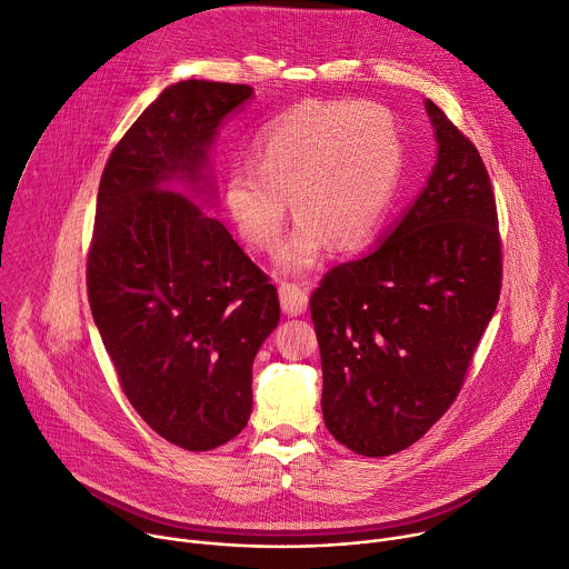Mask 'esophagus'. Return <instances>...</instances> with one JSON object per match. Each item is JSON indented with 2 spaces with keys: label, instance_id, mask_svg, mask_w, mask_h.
<instances>
[{
  "label": "esophagus",
  "instance_id": "esophagus-1",
  "mask_svg": "<svg viewBox=\"0 0 569 569\" xmlns=\"http://www.w3.org/2000/svg\"><path fill=\"white\" fill-rule=\"evenodd\" d=\"M280 293V305H282V312L289 317H298L305 310H308V289L302 284L296 282H282L278 287Z\"/></svg>",
  "mask_w": 569,
  "mask_h": 569
}]
</instances>
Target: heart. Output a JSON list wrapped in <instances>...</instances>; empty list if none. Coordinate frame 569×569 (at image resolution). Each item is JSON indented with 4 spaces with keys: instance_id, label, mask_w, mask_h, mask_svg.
Masks as SVG:
<instances>
[{
    "instance_id": "1",
    "label": "heart",
    "mask_w": 569,
    "mask_h": 569,
    "mask_svg": "<svg viewBox=\"0 0 569 569\" xmlns=\"http://www.w3.org/2000/svg\"><path fill=\"white\" fill-rule=\"evenodd\" d=\"M403 132L387 107L360 100L305 102L254 139V163H232L221 184L239 239L273 252L291 207L300 216L278 264L305 273L335 241L367 246L385 226L403 168Z\"/></svg>"
}]
</instances>
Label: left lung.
I'll list each match as a JSON object with an SVG mask.
<instances>
[{
  "instance_id": "obj_1",
  "label": "left lung",
  "mask_w": 569,
  "mask_h": 569,
  "mask_svg": "<svg viewBox=\"0 0 569 569\" xmlns=\"http://www.w3.org/2000/svg\"><path fill=\"white\" fill-rule=\"evenodd\" d=\"M437 163L382 243L330 269L310 298L321 348V410L337 442L399 453L465 382L501 293L495 191L476 146L435 102Z\"/></svg>"
}]
</instances>
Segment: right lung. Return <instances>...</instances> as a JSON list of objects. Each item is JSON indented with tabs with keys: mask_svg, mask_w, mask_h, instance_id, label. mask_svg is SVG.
Masks as SVG:
<instances>
[{
	"mask_svg": "<svg viewBox=\"0 0 569 569\" xmlns=\"http://www.w3.org/2000/svg\"><path fill=\"white\" fill-rule=\"evenodd\" d=\"M246 83H172L113 148L98 191L86 287L120 387L141 419L187 451L237 437L252 360L280 321L278 289L189 196L211 191L209 148Z\"/></svg>",
	"mask_w": 569,
	"mask_h": 569,
	"instance_id": "add662e5",
	"label": "right lung"
}]
</instances>
